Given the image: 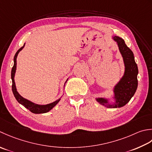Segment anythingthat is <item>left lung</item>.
Returning <instances> with one entry per match:
<instances>
[{
	"label": "left lung",
	"mask_w": 152,
	"mask_h": 152,
	"mask_svg": "<svg viewBox=\"0 0 152 152\" xmlns=\"http://www.w3.org/2000/svg\"><path fill=\"white\" fill-rule=\"evenodd\" d=\"M111 38L118 46L123 58L125 70L123 76L113 86V96L98 97L96 98V100L105 107L117 108L125 106L134 96L138 87V69L133 52L127 47L124 40L118 36H113Z\"/></svg>",
	"instance_id": "8db88e82"
}]
</instances>
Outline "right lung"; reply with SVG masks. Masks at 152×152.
Instances as JSON below:
<instances>
[{
	"label": "right lung",
	"instance_id": "obj_1",
	"mask_svg": "<svg viewBox=\"0 0 152 152\" xmlns=\"http://www.w3.org/2000/svg\"><path fill=\"white\" fill-rule=\"evenodd\" d=\"M25 43L23 46H22L21 48H20L19 50L17 51L16 53H15L14 58V66L12 69V72H11V79L12 80V92H13V94L14 95L15 98L16 99V100L19 102L20 104L22 105L25 107L27 108V110H29L31 112H32L33 113L35 114H39V113H47L49 111L51 110L52 108H53L56 105L60 100H61V98H60L58 100L56 101L52 102V103L46 104V105H41V104H37L34 103V102L30 101L27 99L23 98V96L19 94V92H18L17 88H16V86H15V80H14V77H15V72H16V67H17V57L18 54L20 53V52L22 50V49L24 48ZM68 79L66 80V82L64 83V88L65 87V85L67 83Z\"/></svg>",
	"mask_w": 152,
	"mask_h": 152
}]
</instances>
